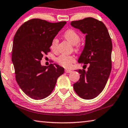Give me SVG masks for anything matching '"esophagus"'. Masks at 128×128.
<instances>
[{"mask_svg": "<svg viewBox=\"0 0 128 128\" xmlns=\"http://www.w3.org/2000/svg\"><path fill=\"white\" fill-rule=\"evenodd\" d=\"M65 72L66 73H71L72 71L71 70H65Z\"/></svg>", "mask_w": 128, "mask_h": 128, "instance_id": "1", "label": "esophagus"}]
</instances>
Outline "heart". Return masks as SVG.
I'll return each mask as SVG.
<instances>
[{
	"instance_id": "obj_1",
	"label": "heart",
	"mask_w": 128,
	"mask_h": 128,
	"mask_svg": "<svg viewBox=\"0 0 128 128\" xmlns=\"http://www.w3.org/2000/svg\"><path fill=\"white\" fill-rule=\"evenodd\" d=\"M63 36L66 40H67L68 42L74 46L75 49L76 50H80L81 46L79 43V42L80 41L81 37L78 32H76L74 29H69L64 32ZM58 38H53L50 42V49L53 51H56L58 50ZM56 61L60 66L64 68H69L71 67L72 63L75 62V58L72 55L62 54L56 58Z\"/></svg>"
}]
</instances>
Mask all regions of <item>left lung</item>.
Here are the masks:
<instances>
[{"mask_svg":"<svg viewBox=\"0 0 128 128\" xmlns=\"http://www.w3.org/2000/svg\"><path fill=\"white\" fill-rule=\"evenodd\" d=\"M71 25L86 34V45L78 62L89 67L78 70L80 79L74 84L79 96L86 100L97 97L104 90L112 69V42L108 30L101 21L93 18L72 21Z\"/></svg>","mask_w":128,"mask_h":128,"instance_id":"obj_1","label":"left lung"}]
</instances>
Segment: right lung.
Listing matches in <instances>:
<instances>
[{"label":"right lung","mask_w":128,"mask_h":128,"mask_svg":"<svg viewBox=\"0 0 128 128\" xmlns=\"http://www.w3.org/2000/svg\"><path fill=\"white\" fill-rule=\"evenodd\" d=\"M66 23L32 19L16 32L12 52L16 80L24 93L32 98L42 100L49 96L58 78L64 74V69L58 65L42 66L40 61L44 54L50 51L52 38Z\"/></svg>","instance_id":"1"}]
</instances>
